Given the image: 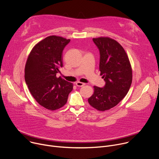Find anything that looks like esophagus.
Wrapping results in <instances>:
<instances>
[{
    "label": "esophagus",
    "instance_id": "esophagus-1",
    "mask_svg": "<svg viewBox=\"0 0 159 159\" xmlns=\"http://www.w3.org/2000/svg\"><path fill=\"white\" fill-rule=\"evenodd\" d=\"M75 85L77 86H78V87H82V86H84L85 85V84L82 83V82H77L75 83Z\"/></svg>",
    "mask_w": 159,
    "mask_h": 159
}]
</instances>
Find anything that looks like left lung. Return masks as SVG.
Returning a JSON list of instances; mask_svg holds the SVG:
<instances>
[{
    "label": "left lung",
    "instance_id": "left-lung-1",
    "mask_svg": "<svg viewBox=\"0 0 159 159\" xmlns=\"http://www.w3.org/2000/svg\"><path fill=\"white\" fill-rule=\"evenodd\" d=\"M100 53L99 70L106 84L94 86L88 99L89 104L99 111L116 106L127 94L132 82V69L128 57L121 45L108 37L93 39Z\"/></svg>",
    "mask_w": 159,
    "mask_h": 159
}]
</instances>
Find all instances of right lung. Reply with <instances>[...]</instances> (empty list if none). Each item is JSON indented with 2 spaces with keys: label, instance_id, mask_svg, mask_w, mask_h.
I'll list each match as a JSON object with an SVG mask.
<instances>
[{
  "label": "right lung",
  "instance_id": "1",
  "mask_svg": "<svg viewBox=\"0 0 159 159\" xmlns=\"http://www.w3.org/2000/svg\"><path fill=\"white\" fill-rule=\"evenodd\" d=\"M70 41L57 36L47 37L33 47L26 63L25 78L31 95L51 111L63 107L73 89L72 83L57 77L63 66V50Z\"/></svg>",
  "mask_w": 159,
  "mask_h": 159
}]
</instances>
